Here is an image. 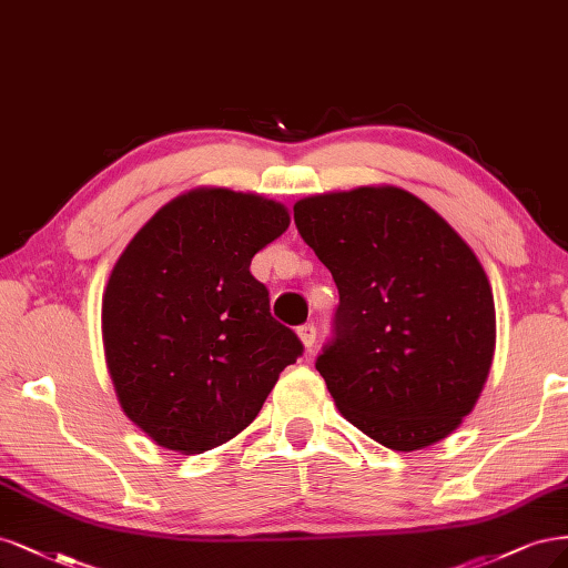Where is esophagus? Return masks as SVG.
I'll use <instances>...</instances> for the list:
<instances>
[{
  "label": "esophagus",
  "mask_w": 568,
  "mask_h": 568,
  "mask_svg": "<svg viewBox=\"0 0 568 568\" xmlns=\"http://www.w3.org/2000/svg\"><path fill=\"white\" fill-rule=\"evenodd\" d=\"M297 335H300V339H302V344L306 346V349H311V346L316 344V325H314V323L300 325V327H297Z\"/></svg>",
  "instance_id": "34e87169"
}]
</instances>
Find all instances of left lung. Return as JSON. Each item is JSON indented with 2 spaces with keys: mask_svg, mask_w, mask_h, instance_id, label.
Returning <instances> with one entry per match:
<instances>
[{
  "mask_svg": "<svg viewBox=\"0 0 568 568\" xmlns=\"http://www.w3.org/2000/svg\"><path fill=\"white\" fill-rule=\"evenodd\" d=\"M295 224L339 290L335 337L316 358L339 413L392 450L453 434L496 352V304L474 250L396 186L302 197Z\"/></svg>",
  "mask_w": 568,
  "mask_h": 568,
  "instance_id": "left-lung-1",
  "label": "left lung"
}]
</instances>
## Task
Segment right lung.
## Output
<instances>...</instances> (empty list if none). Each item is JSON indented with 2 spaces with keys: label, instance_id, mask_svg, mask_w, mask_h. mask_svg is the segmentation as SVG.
Listing matches in <instances>:
<instances>
[{
  "label": "right lung",
  "instance_id": "add662e5",
  "mask_svg": "<svg viewBox=\"0 0 568 568\" xmlns=\"http://www.w3.org/2000/svg\"><path fill=\"white\" fill-rule=\"evenodd\" d=\"M287 226L276 200L203 186L160 207L120 254L101 304L105 365L120 408L158 446L195 455L231 442L302 356L250 273Z\"/></svg>",
  "mask_w": 568,
  "mask_h": 568
}]
</instances>
